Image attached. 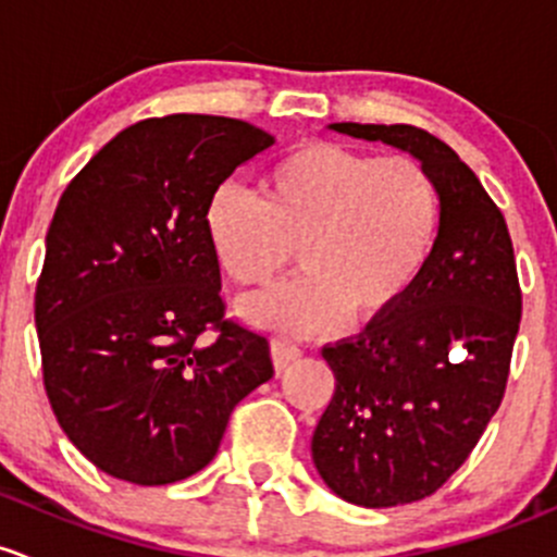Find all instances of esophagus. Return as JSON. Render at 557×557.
<instances>
[{"instance_id": "esophagus-1", "label": "esophagus", "mask_w": 557, "mask_h": 557, "mask_svg": "<svg viewBox=\"0 0 557 557\" xmlns=\"http://www.w3.org/2000/svg\"><path fill=\"white\" fill-rule=\"evenodd\" d=\"M271 357H273V367H276V372H284L286 367L300 359V348L292 346V343H286V341H273Z\"/></svg>"}]
</instances>
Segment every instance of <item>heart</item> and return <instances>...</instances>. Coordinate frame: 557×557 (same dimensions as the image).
<instances>
[{
  "label": "heart",
  "mask_w": 557,
  "mask_h": 557,
  "mask_svg": "<svg viewBox=\"0 0 557 557\" xmlns=\"http://www.w3.org/2000/svg\"><path fill=\"white\" fill-rule=\"evenodd\" d=\"M440 220V190L418 160L308 141L271 165L260 198L233 182L211 195L206 236L238 286L273 284L297 251L306 276L244 300L240 317L311 337L392 317L426 271Z\"/></svg>",
  "instance_id": "obj_1"
}]
</instances>
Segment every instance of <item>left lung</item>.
<instances>
[{
    "mask_svg": "<svg viewBox=\"0 0 557 557\" xmlns=\"http://www.w3.org/2000/svg\"><path fill=\"white\" fill-rule=\"evenodd\" d=\"M330 131L412 154L443 203L437 244L403 306L321 351L335 394L311 440L317 472L346 502L397 507L443 488L502 405L520 326L515 251L502 211L437 136L416 125Z\"/></svg>",
    "mask_w": 557,
    "mask_h": 557,
    "instance_id": "obj_1",
    "label": "left lung"
}]
</instances>
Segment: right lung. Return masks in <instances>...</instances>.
<instances>
[{"instance_id": "right-lung-1", "label": "right lung", "mask_w": 557, "mask_h": 557, "mask_svg": "<svg viewBox=\"0 0 557 557\" xmlns=\"http://www.w3.org/2000/svg\"><path fill=\"white\" fill-rule=\"evenodd\" d=\"M273 141L233 117L141 120L55 206L34 297L45 392L74 448L112 478L200 472L233 407L273 377L265 337L222 319L206 236L211 195Z\"/></svg>"}]
</instances>
